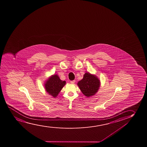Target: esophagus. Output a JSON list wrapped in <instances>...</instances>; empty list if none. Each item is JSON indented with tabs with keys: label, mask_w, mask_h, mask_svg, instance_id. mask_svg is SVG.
Instances as JSON below:
<instances>
[{
	"label": "esophagus",
	"mask_w": 147,
	"mask_h": 147,
	"mask_svg": "<svg viewBox=\"0 0 147 147\" xmlns=\"http://www.w3.org/2000/svg\"><path fill=\"white\" fill-rule=\"evenodd\" d=\"M75 80H72V81H71V84H74V83H75Z\"/></svg>",
	"instance_id": "1"
}]
</instances>
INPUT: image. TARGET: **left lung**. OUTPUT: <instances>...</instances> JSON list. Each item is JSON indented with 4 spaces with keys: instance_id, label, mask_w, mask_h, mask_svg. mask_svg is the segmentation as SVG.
Instances as JSON below:
<instances>
[{
    "instance_id": "obj_1",
    "label": "left lung",
    "mask_w": 147,
    "mask_h": 147,
    "mask_svg": "<svg viewBox=\"0 0 147 147\" xmlns=\"http://www.w3.org/2000/svg\"><path fill=\"white\" fill-rule=\"evenodd\" d=\"M100 83L97 76L86 72L84 74L83 78L78 82L77 84L82 93L85 96L90 97L96 94L100 86Z\"/></svg>"
}]
</instances>
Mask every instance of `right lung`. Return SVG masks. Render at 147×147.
Here are the masks:
<instances>
[{"mask_svg": "<svg viewBox=\"0 0 147 147\" xmlns=\"http://www.w3.org/2000/svg\"><path fill=\"white\" fill-rule=\"evenodd\" d=\"M65 81H62L57 74H53L46 80L44 83V88L48 94L56 98L65 85Z\"/></svg>", "mask_w": 147, "mask_h": 147, "instance_id": "1", "label": "right lung"}]
</instances>
